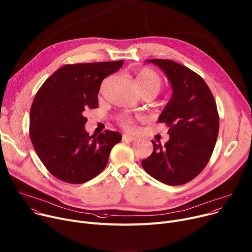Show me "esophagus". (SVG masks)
Segmentation results:
<instances>
[{
	"mask_svg": "<svg viewBox=\"0 0 252 252\" xmlns=\"http://www.w3.org/2000/svg\"><path fill=\"white\" fill-rule=\"evenodd\" d=\"M122 138H123L124 141H130V142H131V141H134L135 139H136V137L131 136V135H127V134H124Z\"/></svg>",
	"mask_w": 252,
	"mask_h": 252,
	"instance_id": "obj_1",
	"label": "esophagus"
}]
</instances>
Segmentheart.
Returning <instances> with one entry per match:
<instances>
[{
  "mask_svg": "<svg viewBox=\"0 0 252 252\" xmlns=\"http://www.w3.org/2000/svg\"><path fill=\"white\" fill-rule=\"evenodd\" d=\"M136 79L143 95L151 94L156 96L163 86L162 77L159 73L149 67L140 68L136 73ZM119 122L124 129L129 131L134 130V120L131 117H122Z\"/></svg>",
  "mask_w": 252,
  "mask_h": 252,
  "instance_id": "1",
  "label": "heart"
}]
</instances>
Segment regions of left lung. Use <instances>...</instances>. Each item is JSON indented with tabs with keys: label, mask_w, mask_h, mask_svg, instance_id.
Here are the masks:
<instances>
[{
	"label": "left lung",
	"mask_w": 252,
	"mask_h": 252,
	"mask_svg": "<svg viewBox=\"0 0 252 252\" xmlns=\"http://www.w3.org/2000/svg\"><path fill=\"white\" fill-rule=\"evenodd\" d=\"M158 65L172 86V95L158 122L168 127L164 147L152 140L153 152L143 159L144 170L168 186L195 179L206 167L219 133V114L211 90L189 67L169 60H148Z\"/></svg>",
	"instance_id": "8db88e82"
}]
</instances>
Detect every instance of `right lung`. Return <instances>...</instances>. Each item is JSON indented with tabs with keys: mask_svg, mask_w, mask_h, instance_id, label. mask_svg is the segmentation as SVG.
I'll list each match as a JSON object with an SVG mask.
<instances>
[{
	"mask_svg": "<svg viewBox=\"0 0 252 252\" xmlns=\"http://www.w3.org/2000/svg\"><path fill=\"white\" fill-rule=\"evenodd\" d=\"M123 61L65 64L38 90L30 109V139L38 158L53 177L83 184L106 167L109 154L121 134L106 130L90 136L85 130L88 109L98 108L105 77Z\"/></svg>",
	"mask_w": 252,
	"mask_h": 252,
	"instance_id": "1",
	"label": "right lung"
}]
</instances>
